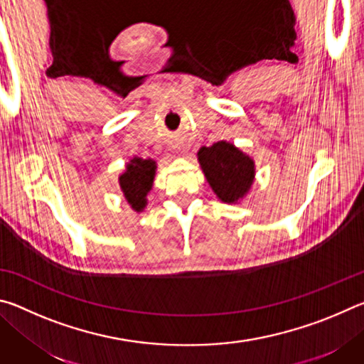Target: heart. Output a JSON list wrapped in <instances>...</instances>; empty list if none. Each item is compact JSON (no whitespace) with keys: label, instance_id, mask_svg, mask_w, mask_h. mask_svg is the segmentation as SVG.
<instances>
[{"label":"heart","instance_id":"b5f03b06","mask_svg":"<svg viewBox=\"0 0 364 364\" xmlns=\"http://www.w3.org/2000/svg\"><path fill=\"white\" fill-rule=\"evenodd\" d=\"M43 8H45V1H43Z\"/></svg>","mask_w":364,"mask_h":364}]
</instances>
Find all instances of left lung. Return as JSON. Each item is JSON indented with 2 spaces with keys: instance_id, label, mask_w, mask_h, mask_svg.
<instances>
[{
  "instance_id": "obj_1",
  "label": "left lung",
  "mask_w": 364,
  "mask_h": 364,
  "mask_svg": "<svg viewBox=\"0 0 364 364\" xmlns=\"http://www.w3.org/2000/svg\"><path fill=\"white\" fill-rule=\"evenodd\" d=\"M197 160L207 183L225 204H239L255 181V162L249 154L228 141L202 146Z\"/></svg>"
}]
</instances>
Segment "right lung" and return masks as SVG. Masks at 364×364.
Instances as JSON below:
<instances>
[{"label":"right lung","mask_w":364,"mask_h":364,"mask_svg":"<svg viewBox=\"0 0 364 364\" xmlns=\"http://www.w3.org/2000/svg\"><path fill=\"white\" fill-rule=\"evenodd\" d=\"M157 164L152 159L133 157L127 162L125 170L119 176V188L123 200L134 212H143L147 205V194L156 180Z\"/></svg>","instance_id":"right-lung-1"}]
</instances>
